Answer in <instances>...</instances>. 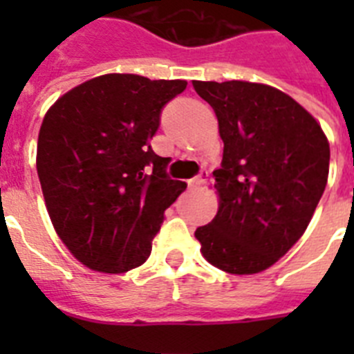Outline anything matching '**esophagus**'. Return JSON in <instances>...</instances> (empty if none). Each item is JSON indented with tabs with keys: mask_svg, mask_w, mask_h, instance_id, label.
<instances>
[{
	"mask_svg": "<svg viewBox=\"0 0 354 354\" xmlns=\"http://www.w3.org/2000/svg\"><path fill=\"white\" fill-rule=\"evenodd\" d=\"M207 175H209V171L205 170V168H202V170H200V174L196 175V177H193L192 180H189V186H192V187L202 186V184L205 183V177H207Z\"/></svg>",
	"mask_w": 354,
	"mask_h": 354,
	"instance_id": "34e87169",
	"label": "esophagus"
}]
</instances>
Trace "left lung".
I'll return each mask as SVG.
<instances>
[{
  "label": "left lung",
  "instance_id": "1",
  "mask_svg": "<svg viewBox=\"0 0 354 354\" xmlns=\"http://www.w3.org/2000/svg\"><path fill=\"white\" fill-rule=\"evenodd\" d=\"M223 140L214 170L220 209L195 237L212 266L232 274L268 270L303 236L323 196L330 145L292 97L248 81H193Z\"/></svg>",
  "mask_w": 354,
  "mask_h": 354
}]
</instances>
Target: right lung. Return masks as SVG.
I'll list each match as a JSON object with an SVG mask.
<instances>
[{
    "label": "right lung",
    "instance_id": "add662e5",
    "mask_svg": "<svg viewBox=\"0 0 354 354\" xmlns=\"http://www.w3.org/2000/svg\"><path fill=\"white\" fill-rule=\"evenodd\" d=\"M183 80L104 74L51 106L37 171L55 230L86 268L126 273L149 259L165 211L186 189L152 150L162 108Z\"/></svg>",
    "mask_w": 354,
    "mask_h": 354
}]
</instances>
